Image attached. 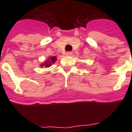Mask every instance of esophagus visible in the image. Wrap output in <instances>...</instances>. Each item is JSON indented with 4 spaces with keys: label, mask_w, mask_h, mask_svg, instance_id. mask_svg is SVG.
<instances>
[{
    "label": "esophagus",
    "mask_w": 132,
    "mask_h": 132,
    "mask_svg": "<svg viewBox=\"0 0 132 132\" xmlns=\"http://www.w3.org/2000/svg\"><path fill=\"white\" fill-rule=\"evenodd\" d=\"M72 54L73 53L71 52H67L66 53V55H67V56H71V55H72Z\"/></svg>",
    "instance_id": "1"
}]
</instances>
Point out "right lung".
Here are the masks:
<instances>
[{
    "mask_svg": "<svg viewBox=\"0 0 132 132\" xmlns=\"http://www.w3.org/2000/svg\"><path fill=\"white\" fill-rule=\"evenodd\" d=\"M56 60V58L55 57V56H52V57L50 58V61H47L46 62L44 63V64H42L41 66H46V67H49V66L52 65V63H54V61Z\"/></svg>",
    "mask_w": 132,
    "mask_h": 132,
    "instance_id": "obj_1",
    "label": "right lung"
}]
</instances>
